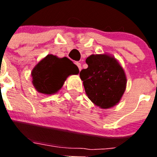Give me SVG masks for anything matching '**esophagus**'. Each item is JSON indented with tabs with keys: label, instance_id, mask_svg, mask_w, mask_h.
Wrapping results in <instances>:
<instances>
[{
	"label": "esophagus",
	"instance_id": "34e87169",
	"mask_svg": "<svg viewBox=\"0 0 157 157\" xmlns=\"http://www.w3.org/2000/svg\"><path fill=\"white\" fill-rule=\"evenodd\" d=\"M76 65H77V66H78V67L79 71H81L82 70V64H81V63H79V62H77V63H76Z\"/></svg>",
	"mask_w": 157,
	"mask_h": 157
}]
</instances>
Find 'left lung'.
<instances>
[{"mask_svg":"<svg viewBox=\"0 0 157 157\" xmlns=\"http://www.w3.org/2000/svg\"><path fill=\"white\" fill-rule=\"evenodd\" d=\"M86 69L80 71L87 97L101 109H110L121 100L127 87L123 67L112 55L92 54L86 58Z\"/></svg>","mask_w":157,"mask_h":157,"instance_id":"left-lung-1","label":"left lung"}]
</instances>
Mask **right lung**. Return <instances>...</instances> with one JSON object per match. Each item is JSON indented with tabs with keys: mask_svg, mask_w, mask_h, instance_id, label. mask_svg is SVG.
Returning <instances> with one entry per match:
<instances>
[{
	"mask_svg": "<svg viewBox=\"0 0 157 157\" xmlns=\"http://www.w3.org/2000/svg\"><path fill=\"white\" fill-rule=\"evenodd\" d=\"M78 73V67L67 57L48 54L32 70V84L37 92L52 95L62 88L67 78Z\"/></svg>",
	"mask_w": 157,
	"mask_h": 157,
	"instance_id": "right-lung-1",
	"label": "right lung"
}]
</instances>
